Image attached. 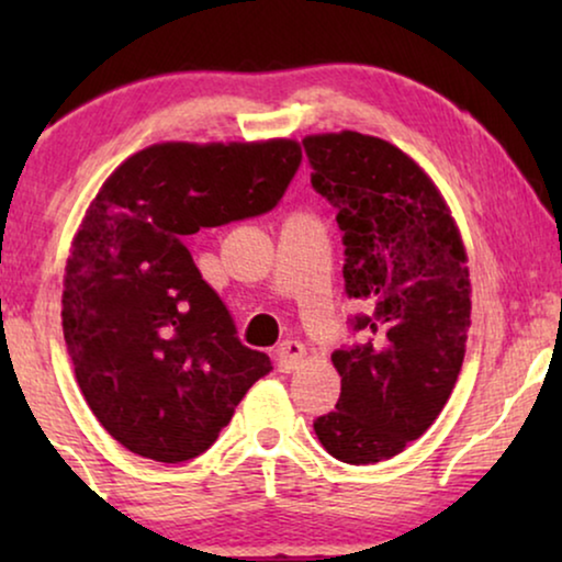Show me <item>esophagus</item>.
Listing matches in <instances>:
<instances>
[{
	"mask_svg": "<svg viewBox=\"0 0 562 562\" xmlns=\"http://www.w3.org/2000/svg\"><path fill=\"white\" fill-rule=\"evenodd\" d=\"M306 356V348L299 340H286L279 345V350H276V360H279V371L283 373H291L296 371L299 363H302Z\"/></svg>",
	"mask_w": 562,
	"mask_h": 562,
	"instance_id": "34e87169",
	"label": "esophagus"
}]
</instances>
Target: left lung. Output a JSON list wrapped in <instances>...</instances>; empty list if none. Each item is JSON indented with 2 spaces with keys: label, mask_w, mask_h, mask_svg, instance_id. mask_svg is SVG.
I'll return each instance as SVG.
<instances>
[{
  "label": "left lung",
  "mask_w": 562,
  "mask_h": 562,
  "mask_svg": "<svg viewBox=\"0 0 562 562\" xmlns=\"http://www.w3.org/2000/svg\"><path fill=\"white\" fill-rule=\"evenodd\" d=\"M312 187L337 210L345 294L363 304V342L335 350L340 398L314 422L350 465L402 452L440 417L471 327L468 252L448 202L417 160L381 137L306 135Z\"/></svg>",
  "instance_id": "obj_1"
}]
</instances>
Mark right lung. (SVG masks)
I'll list each match as a JSON object with an SVG mask.
<instances>
[{
  "instance_id": "1",
  "label": "right lung",
  "mask_w": 562,
  "mask_h": 562,
  "mask_svg": "<svg viewBox=\"0 0 562 562\" xmlns=\"http://www.w3.org/2000/svg\"><path fill=\"white\" fill-rule=\"evenodd\" d=\"M302 164L289 137L156 143L91 199L64 276V337L76 383L106 432L135 456H202L271 371L235 337L187 235L273 210Z\"/></svg>"
}]
</instances>
